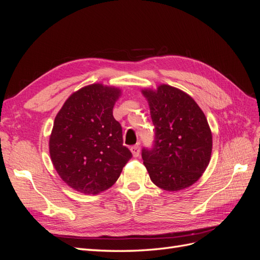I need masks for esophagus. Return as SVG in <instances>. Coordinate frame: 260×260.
<instances>
[{"label": "esophagus", "instance_id": "obj_1", "mask_svg": "<svg viewBox=\"0 0 260 260\" xmlns=\"http://www.w3.org/2000/svg\"><path fill=\"white\" fill-rule=\"evenodd\" d=\"M131 152L133 154V156L135 157H138L140 155V145L137 144V145H133L131 146Z\"/></svg>", "mask_w": 260, "mask_h": 260}]
</instances>
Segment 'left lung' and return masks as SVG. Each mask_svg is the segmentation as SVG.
Instances as JSON below:
<instances>
[{"label":"left lung","instance_id":"obj_1","mask_svg":"<svg viewBox=\"0 0 260 260\" xmlns=\"http://www.w3.org/2000/svg\"><path fill=\"white\" fill-rule=\"evenodd\" d=\"M155 127L151 147L142 148L149 178L166 191L192 185L207 168L212 137L205 115L186 93L167 84L142 91Z\"/></svg>","mask_w":260,"mask_h":260}]
</instances>
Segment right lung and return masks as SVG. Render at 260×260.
Segmentation results:
<instances>
[{
    "label": "right lung",
    "instance_id": "obj_1",
    "mask_svg": "<svg viewBox=\"0 0 260 260\" xmlns=\"http://www.w3.org/2000/svg\"><path fill=\"white\" fill-rule=\"evenodd\" d=\"M120 91L91 84L75 92L55 118L50 155L60 178L75 190L98 194L112 186L132 157L113 116Z\"/></svg>",
    "mask_w": 260,
    "mask_h": 260
}]
</instances>
